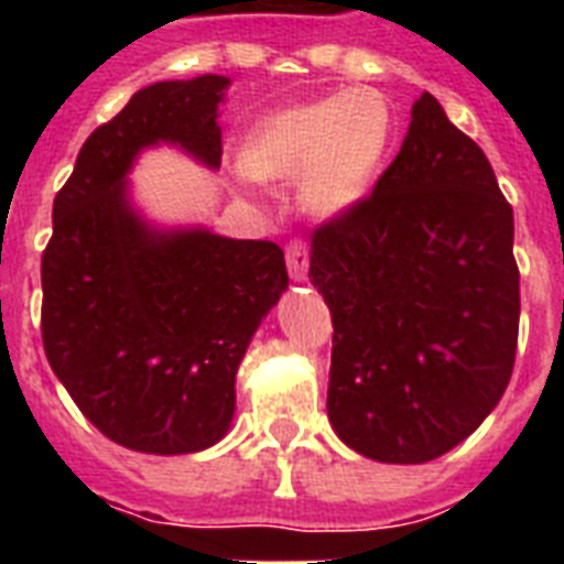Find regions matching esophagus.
I'll return each mask as SVG.
<instances>
[{"mask_svg":"<svg viewBox=\"0 0 564 564\" xmlns=\"http://www.w3.org/2000/svg\"><path fill=\"white\" fill-rule=\"evenodd\" d=\"M307 265H310L307 246H304L301 239H295V242H290V248H286V269H290L292 281L295 283L307 281Z\"/></svg>","mask_w":564,"mask_h":564,"instance_id":"1","label":"esophagus"}]
</instances>
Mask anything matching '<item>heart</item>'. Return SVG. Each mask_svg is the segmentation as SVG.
<instances>
[{
	"label": "heart",
	"instance_id": "b5f03b06",
	"mask_svg": "<svg viewBox=\"0 0 564 564\" xmlns=\"http://www.w3.org/2000/svg\"><path fill=\"white\" fill-rule=\"evenodd\" d=\"M394 113L380 90L351 87L260 119L239 149V184L299 178L313 219H343L369 202L392 152Z\"/></svg>",
	"mask_w": 564,
	"mask_h": 564
}]
</instances>
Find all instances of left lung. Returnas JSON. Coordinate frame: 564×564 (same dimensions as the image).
<instances>
[{
  "mask_svg": "<svg viewBox=\"0 0 564 564\" xmlns=\"http://www.w3.org/2000/svg\"><path fill=\"white\" fill-rule=\"evenodd\" d=\"M369 202L322 225L310 281L334 318L327 419L375 463L421 465L480 427L518 345L516 221L482 149L430 93Z\"/></svg>",
  "mask_w": 564,
  "mask_h": 564,
  "instance_id": "left-lung-1",
  "label": "left lung"
}]
</instances>
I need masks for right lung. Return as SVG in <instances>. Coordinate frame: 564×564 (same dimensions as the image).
Returning a JSON list of instances; mask_svg holds the SVG:
<instances>
[{
    "instance_id": "add662e5",
    "label": "right lung",
    "mask_w": 564,
    "mask_h": 564,
    "mask_svg": "<svg viewBox=\"0 0 564 564\" xmlns=\"http://www.w3.org/2000/svg\"><path fill=\"white\" fill-rule=\"evenodd\" d=\"M228 75L158 82L87 137L52 207L43 348L75 406L110 442L181 456L228 436L237 371L290 286L283 251L137 204V158L172 145L219 170Z\"/></svg>"
}]
</instances>
